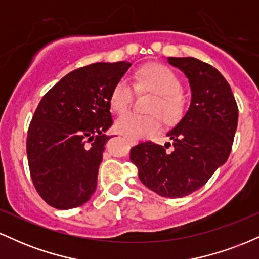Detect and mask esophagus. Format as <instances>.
<instances>
[{"instance_id": "34e87169", "label": "esophagus", "mask_w": 259, "mask_h": 259, "mask_svg": "<svg viewBox=\"0 0 259 259\" xmlns=\"http://www.w3.org/2000/svg\"><path fill=\"white\" fill-rule=\"evenodd\" d=\"M125 139L127 140V142H129L130 145H133V146H134V145H136V144H138V141H136V140L132 139V138H125Z\"/></svg>"}]
</instances>
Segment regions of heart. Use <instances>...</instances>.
Returning a JSON list of instances; mask_svg holds the SVG:
<instances>
[{
	"label": "heart",
	"mask_w": 259,
	"mask_h": 259,
	"mask_svg": "<svg viewBox=\"0 0 259 259\" xmlns=\"http://www.w3.org/2000/svg\"><path fill=\"white\" fill-rule=\"evenodd\" d=\"M136 88L158 95L150 111L159 113L165 121H174L180 115L183 99L181 82L173 70L162 64H148L135 74ZM134 85L126 78L115 82L111 92V106L115 112H125L134 100ZM160 119L157 114L126 113L117 119L115 129L132 139H147L160 130Z\"/></svg>",
	"instance_id": "obj_1"
}]
</instances>
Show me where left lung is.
Wrapping results in <instances>:
<instances>
[{
  "instance_id": "8db88e82",
  "label": "left lung",
  "mask_w": 259,
  "mask_h": 259,
  "mask_svg": "<svg viewBox=\"0 0 259 259\" xmlns=\"http://www.w3.org/2000/svg\"><path fill=\"white\" fill-rule=\"evenodd\" d=\"M181 70L191 90L190 107L167 136L173 148L151 141L130 151L139 179L162 197H184L197 191L227 162L237 127L236 101L215 68L192 57H168Z\"/></svg>"
}]
</instances>
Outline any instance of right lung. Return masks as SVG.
Wrapping results in <instances>:
<instances>
[{
    "label": "right lung",
    "instance_id": "obj_1",
    "mask_svg": "<svg viewBox=\"0 0 259 259\" xmlns=\"http://www.w3.org/2000/svg\"><path fill=\"white\" fill-rule=\"evenodd\" d=\"M132 63H94L73 70L42 97L26 139L31 179L57 209L91 198L112 126L111 92Z\"/></svg>",
    "mask_w": 259,
    "mask_h": 259
}]
</instances>
